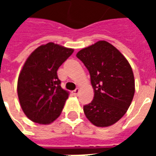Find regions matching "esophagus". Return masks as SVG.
Listing matches in <instances>:
<instances>
[{"label": "esophagus", "mask_w": 156, "mask_h": 156, "mask_svg": "<svg viewBox=\"0 0 156 156\" xmlns=\"http://www.w3.org/2000/svg\"><path fill=\"white\" fill-rule=\"evenodd\" d=\"M78 93H79V89H78V88H76L75 90L73 91V94L74 95V96H77V95H78Z\"/></svg>", "instance_id": "1"}]
</instances>
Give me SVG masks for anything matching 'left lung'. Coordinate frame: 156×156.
Here are the masks:
<instances>
[{
	"label": "left lung",
	"instance_id": "1",
	"mask_svg": "<svg viewBox=\"0 0 156 156\" xmlns=\"http://www.w3.org/2000/svg\"><path fill=\"white\" fill-rule=\"evenodd\" d=\"M76 56L89 72L94 92L93 101L83 106L86 117L98 127L115 124L134 98V73L129 62L105 41L82 49Z\"/></svg>",
	"mask_w": 156,
	"mask_h": 156
}]
</instances>
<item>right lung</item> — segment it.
Here are the masks:
<instances>
[{"label": "right lung", "instance_id": "right-lung-1", "mask_svg": "<svg viewBox=\"0 0 156 156\" xmlns=\"http://www.w3.org/2000/svg\"><path fill=\"white\" fill-rule=\"evenodd\" d=\"M73 49L53 42L41 45L27 59L17 82V94L29 119L50 124L60 115L68 93L62 89L57 71Z\"/></svg>", "mask_w": 156, "mask_h": 156}]
</instances>
